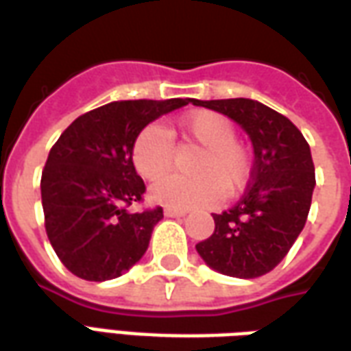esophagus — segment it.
I'll list each match as a JSON object with an SVG mask.
<instances>
[{
  "label": "esophagus",
  "mask_w": 351,
  "mask_h": 351,
  "mask_svg": "<svg viewBox=\"0 0 351 351\" xmlns=\"http://www.w3.org/2000/svg\"><path fill=\"white\" fill-rule=\"evenodd\" d=\"M164 215H166V217H185L187 211L178 210V208H164Z\"/></svg>",
  "instance_id": "esophagus-1"
}]
</instances>
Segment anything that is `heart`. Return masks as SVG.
Returning a JSON list of instances; mask_svg holds the SVG:
<instances>
[{"instance_id":"b5f03b06","label":"heart","mask_w":351,"mask_h":351,"mask_svg":"<svg viewBox=\"0 0 351 351\" xmlns=\"http://www.w3.org/2000/svg\"><path fill=\"white\" fill-rule=\"evenodd\" d=\"M180 134L187 141L204 147L196 160L198 178L166 176L151 187L149 195L156 204L189 210L211 206L227 193L240 189L250 176V153L234 138L230 119L210 109H198L181 117ZM173 160L171 136L160 124H147L132 143V162L143 180H156L170 170Z\"/></svg>"}]
</instances>
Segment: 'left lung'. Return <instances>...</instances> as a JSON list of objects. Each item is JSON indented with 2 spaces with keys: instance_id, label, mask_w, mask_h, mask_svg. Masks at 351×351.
Wrapping results in <instances>:
<instances>
[{
  "instance_id": "left-lung-1",
  "label": "left lung",
  "mask_w": 351,
  "mask_h": 351,
  "mask_svg": "<svg viewBox=\"0 0 351 351\" xmlns=\"http://www.w3.org/2000/svg\"><path fill=\"white\" fill-rule=\"evenodd\" d=\"M242 126L253 143L250 187L234 208L213 213V234L196 243L204 263L232 278H259L280 265L306 223L315 171L310 145L287 117L250 98L193 100Z\"/></svg>"
}]
</instances>
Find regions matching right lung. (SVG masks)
<instances>
[{
	"label": "right lung",
	"instance_id": "obj_1",
	"mask_svg": "<svg viewBox=\"0 0 351 351\" xmlns=\"http://www.w3.org/2000/svg\"><path fill=\"white\" fill-rule=\"evenodd\" d=\"M189 101H111L75 119L52 145L41 176L45 228L71 274L106 282L145 255L164 215L162 208L128 211L145 193L132 143L149 123Z\"/></svg>",
	"mask_w": 351,
	"mask_h": 351
}]
</instances>
